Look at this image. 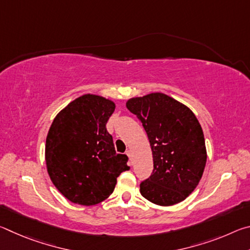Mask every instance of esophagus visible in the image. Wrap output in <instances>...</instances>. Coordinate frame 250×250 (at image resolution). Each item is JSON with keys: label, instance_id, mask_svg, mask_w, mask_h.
<instances>
[{"label": "esophagus", "instance_id": "obj_1", "mask_svg": "<svg viewBox=\"0 0 250 250\" xmlns=\"http://www.w3.org/2000/svg\"><path fill=\"white\" fill-rule=\"evenodd\" d=\"M125 154L129 156L130 161H131V162H132V152H131V150H128V151H126V152H125Z\"/></svg>", "mask_w": 250, "mask_h": 250}]
</instances>
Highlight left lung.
<instances>
[{"label": "left lung", "mask_w": 250, "mask_h": 250, "mask_svg": "<svg viewBox=\"0 0 250 250\" xmlns=\"http://www.w3.org/2000/svg\"><path fill=\"white\" fill-rule=\"evenodd\" d=\"M125 104L142 122L153 156V172L141 182V195L160 206L184 201L200 183L207 159L197 118L161 92L131 98Z\"/></svg>", "instance_id": "left-lung-1"}]
</instances>
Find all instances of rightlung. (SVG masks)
<instances>
[{
    "instance_id": "obj_1",
    "label": "right lung",
    "mask_w": 250,
    "mask_h": 250,
    "mask_svg": "<svg viewBox=\"0 0 250 250\" xmlns=\"http://www.w3.org/2000/svg\"><path fill=\"white\" fill-rule=\"evenodd\" d=\"M116 109L113 101L83 95L55 117L45 146L48 175L67 200L96 205L115 189L117 177L129 170L128 156L116 153L105 125Z\"/></svg>"
}]
</instances>
